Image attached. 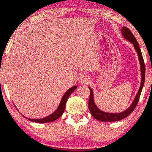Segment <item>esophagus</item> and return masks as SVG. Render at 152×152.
I'll use <instances>...</instances> for the list:
<instances>
[{
    "label": "esophagus",
    "mask_w": 152,
    "mask_h": 152,
    "mask_svg": "<svg viewBox=\"0 0 152 152\" xmlns=\"http://www.w3.org/2000/svg\"><path fill=\"white\" fill-rule=\"evenodd\" d=\"M89 78L86 76H82V77L80 78V82L82 84H85H85H88V82H89Z\"/></svg>",
    "instance_id": "34e87169"
}]
</instances>
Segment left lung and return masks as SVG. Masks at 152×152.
I'll list each match as a JSON object with an SVG mask.
<instances>
[{"label":"left lung","mask_w":152,"mask_h":152,"mask_svg":"<svg viewBox=\"0 0 152 152\" xmlns=\"http://www.w3.org/2000/svg\"><path fill=\"white\" fill-rule=\"evenodd\" d=\"M122 35H123V38L126 40L129 41L130 43L133 45L134 50H136L137 54L138 56V58H139L140 65V72H141V82L140 85L139 90H138L136 96H135L133 102H132L131 105L126 109L123 111L120 112V113H109V112L103 111V110H100L97 105L96 104L95 102H94V92L93 90L89 87V89L91 91V94H90L89 102H88V107H89L90 112H91V115L97 120H99L102 122H115V121H120V120H123V119L127 117L129 114L133 112L134 108L136 107L138 101H139L140 96L141 92H142V88L144 85V82H145V64H144L143 58H142V53H141L140 48L139 44H138L137 41L136 40L135 37L134 36L133 34L132 33L129 29L127 27L123 26L121 29Z\"/></svg>","instance_id":"left-lung-1"}]
</instances>
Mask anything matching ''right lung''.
I'll list each match as a JSON object with an SVG mask.
<instances>
[{"label":"right lung","instance_id":"right-lung-1","mask_svg":"<svg viewBox=\"0 0 152 152\" xmlns=\"http://www.w3.org/2000/svg\"><path fill=\"white\" fill-rule=\"evenodd\" d=\"M77 87L76 86H73L71 88L68 90V91H66V93L64 94V95L63 96L62 98H61V102H60V104L58 105V107H57L56 110L52 113L51 114H50L49 116L46 117H44V118L42 119H29L27 118V117H25V118H27L28 120H30L32 122H35V123H50V122L55 121L57 119L59 118L61 115L63 114L64 111V109H65V106H66V102H67V100L68 99V97L71 95L72 93L76 89Z\"/></svg>","mask_w":152,"mask_h":152}]
</instances>
